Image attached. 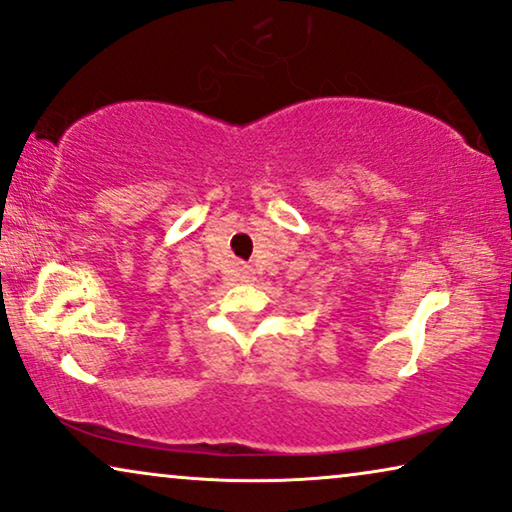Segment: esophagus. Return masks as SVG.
Listing matches in <instances>:
<instances>
[{
	"label": "esophagus",
	"instance_id": "1",
	"mask_svg": "<svg viewBox=\"0 0 512 512\" xmlns=\"http://www.w3.org/2000/svg\"><path fill=\"white\" fill-rule=\"evenodd\" d=\"M242 279H244V282H249V279H251V272H249V270H244V272H242Z\"/></svg>",
	"mask_w": 512,
	"mask_h": 512
}]
</instances>
